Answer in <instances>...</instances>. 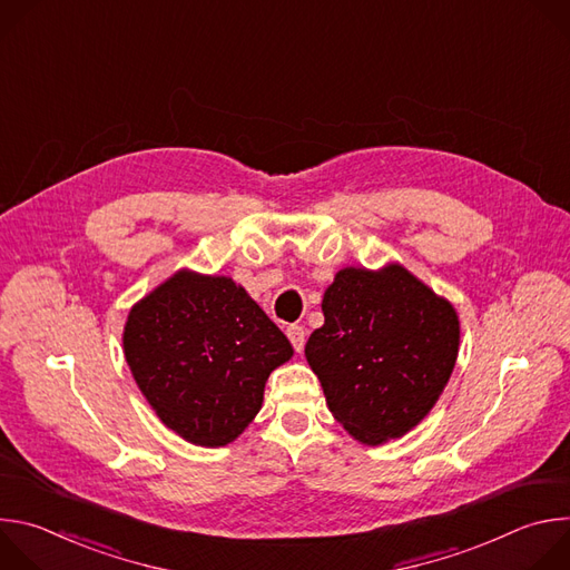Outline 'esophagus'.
Returning a JSON list of instances; mask_svg holds the SVG:
<instances>
[{"label":"esophagus","mask_w":570,"mask_h":570,"mask_svg":"<svg viewBox=\"0 0 570 570\" xmlns=\"http://www.w3.org/2000/svg\"><path fill=\"white\" fill-rule=\"evenodd\" d=\"M286 336L291 341V345L295 347V352H302L304 350V341H306V332L302 324H291V327H286Z\"/></svg>","instance_id":"obj_1"}]
</instances>
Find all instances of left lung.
<instances>
[{"mask_svg": "<svg viewBox=\"0 0 570 570\" xmlns=\"http://www.w3.org/2000/svg\"><path fill=\"white\" fill-rule=\"evenodd\" d=\"M304 347L336 422L367 446L413 431L444 392L460 350L453 304L401 264L343 268Z\"/></svg>", "mask_w": 570, "mask_h": 570, "instance_id": "left-lung-1", "label": "left lung"}]
</instances>
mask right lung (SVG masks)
<instances>
[{"label":"right lung","mask_w":570,"mask_h":570,"mask_svg":"<svg viewBox=\"0 0 570 570\" xmlns=\"http://www.w3.org/2000/svg\"><path fill=\"white\" fill-rule=\"evenodd\" d=\"M124 356L161 424L218 449L257 417L293 347L232 277L180 268L128 311Z\"/></svg>","instance_id":"1"}]
</instances>
